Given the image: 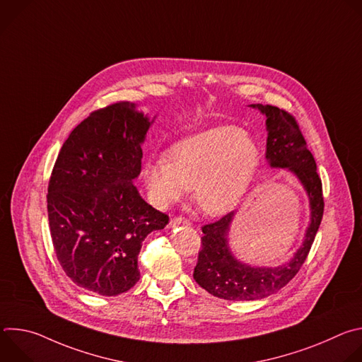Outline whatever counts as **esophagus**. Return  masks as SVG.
Listing matches in <instances>:
<instances>
[{
    "instance_id": "obj_1",
    "label": "esophagus",
    "mask_w": 362,
    "mask_h": 362,
    "mask_svg": "<svg viewBox=\"0 0 362 362\" xmlns=\"http://www.w3.org/2000/svg\"><path fill=\"white\" fill-rule=\"evenodd\" d=\"M170 225L172 226H190V222L182 216H176V218H172L170 219Z\"/></svg>"
}]
</instances>
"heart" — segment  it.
<instances>
[{"mask_svg": "<svg viewBox=\"0 0 362 362\" xmlns=\"http://www.w3.org/2000/svg\"><path fill=\"white\" fill-rule=\"evenodd\" d=\"M261 163V147L246 130L222 126L175 143L169 159L146 163L144 180L153 202L168 206L192 187L208 215H222L240 202Z\"/></svg>", "mask_w": 362, "mask_h": 362, "instance_id": "b5f03b06", "label": "heart"}]
</instances>
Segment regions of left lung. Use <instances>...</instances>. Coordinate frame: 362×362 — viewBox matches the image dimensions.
I'll list each match as a JSON object with an SVG mask.
<instances>
[{"label": "left lung", "instance_id": "left-lung-1", "mask_svg": "<svg viewBox=\"0 0 362 362\" xmlns=\"http://www.w3.org/2000/svg\"><path fill=\"white\" fill-rule=\"evenodd\" d=\"M250 107L267 116V160L269 166L286 169L298 177L309 199L311 222L292 259L272 268L250 267L233 256L228 235L235 212L204 225L193 278L214 296L228 300L262 299L282 289L303 265L324 215L322 182L295 117L269 105H250Z\"/></svg>", "mask_w": 362, "mask_h": 362}]
</instances>
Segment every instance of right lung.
<instances>
[{"label": "right lung", "instance_id": "obj_1", "mask_svg": "<svg viewBox=\"0 0 362 362\" xmlns=\"http://www.w3.org/2000/svg\"><path fill=\"white\" fill-rule=\"evenodd\" d=\"M151 123L119 101L83 120L59 153L47 194L49 232L66 275L86 291L116 296L133 288L141 242L169 223L133 185Z\"/></svg>", "mask_w": 362, "mask_h": 362}]
</instances>
